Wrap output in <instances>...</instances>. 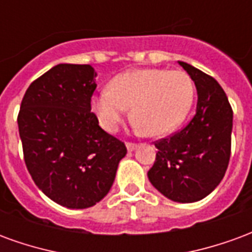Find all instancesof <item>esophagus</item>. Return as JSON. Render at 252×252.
Segmentation results:
<instances>
[{"label": "esophagus", "instance_id": "34e87169", "mask_svg": "<svg viewBox=\"0 0 252 252\" xmlns=\"http://www.w3.org/2000/svg\"><path fill=\"white\" fill-rule=\"evenodd\" d=\"M135 148H136V144H135V143H131V142L126 143V150H128V151H133Z\"/></svg>", "mask_w": 252, "mask_h": 252}]
</instances>
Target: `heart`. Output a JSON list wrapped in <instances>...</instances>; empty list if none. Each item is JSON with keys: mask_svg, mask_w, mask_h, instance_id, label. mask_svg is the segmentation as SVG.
Returning <instances> with one entry per match:
<instances>
[{"mask_svg": "<svg viewBox=\"0 0 252 252\" xmlns=\"http://www.w3.org/2000/svg\"><path fill=\"white\" fill-rule=\"evenodd\" d=\"M193 79L182 70L142 68L121 72L92 98V110L105 131L115 132L128 106L135 126L154 137L182 124L194 101Z\"/></svg>", "mask_w": 252, "mask_h": 252, "instance_id": "1", "label": "heart"}]
</instances>
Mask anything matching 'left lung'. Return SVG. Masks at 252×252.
Segmentation results:
<instances>
[{"mask_svg":"<svg viewBox=\"0 0 252 252\" xmlns=\"http://www.w3.org/2000/svg\"><path fill=\"white\" fill-rule=\"evenodd\" d=\"M198 101L193 119L174 135L155 142L158 148L148 180L175 202H194L215 190L231 157L233 112L216 79L185 62Z\"/></svg>","mask_w":252,"mask_h":252,"instance_id":"1","label":"left lung"}]
</instances>
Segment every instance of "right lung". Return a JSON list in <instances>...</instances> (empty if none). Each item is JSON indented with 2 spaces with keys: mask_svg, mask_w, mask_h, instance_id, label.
<instances>
[{
  "mask_svg": "<svg viewBox=\"0 0 252 252\" xmlns=\"http://www.w3.org/2000/svg\"><path fill=\"white\" fill-rule=\"evenodd\" d=\"M97 72L90 64L52 67L27 89L19 132L27 169L57 204L85 209L104 198L126 147L92 112Z\"/></svg>",
  "mask_w": 252,
  "mask_h": 252,
  "instance_id": "obj_1",
  "label": "right lung"
}]
</instances>
